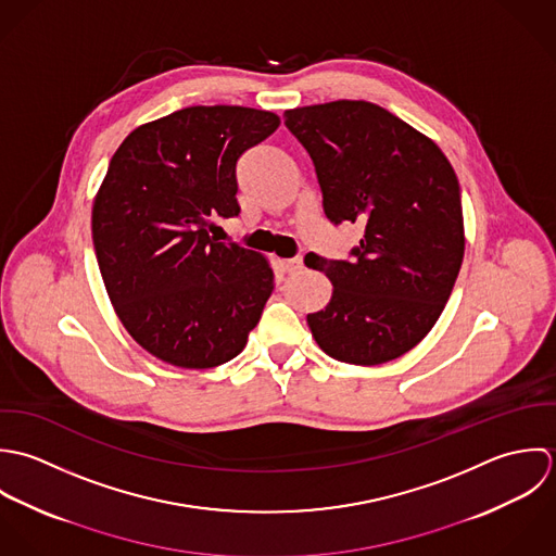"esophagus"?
Here are the masks:
<instances>
[{"label":"esophagus","mask_w":556,"mask_h":556,"mask_svg":"<svg viewBox=\"0 0 556 556\" xmlns=\"http://www.w3.org/2000/svg\"><path fill=\"white\" fill-rule=\"evenodd\" d=\"M281 266H283V270L286 273H296V270H301L303 268V257L301 255H296V257H290V260H283L281 262Z\"/></svg>","instance_id":"34e87169"}]
</instances>
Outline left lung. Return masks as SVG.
<instances>
[{
    "label": "left lung",
    "instance_id": "obj_1",
    "mask_svg": "<svg viewBox=\"0 0 556 556\" xmlns=\"http://www.w3.org/2000/svg\"><path fill=\"white\" fill-rule=\"evenodd\" d=\"M314 161L333 225L358 223L350 260L307 253L333 283L307 316L337 361L380 365L413 350L443 314L464 257L457 176L441 148L397 115L365 101L283 113Z\"/></svg>",
    "mask_w": 556,
    "mask_h": 556
}]
</instances>
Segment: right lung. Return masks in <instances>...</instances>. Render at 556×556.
I'll list each match as a JSON object with an SVG mask.
<instances>
[{
    "mask_svg": "<svg viewBox=\"0 0 556 556\" xmlns=\"http://www.w3.org/2000/svg\"><path fill=\"white\" fill-rule=\"evenodd\" d=\"M277 126L251 108H187L135 128L112 156L92 211L99 268L124 329L169 365L231 361L273 294L268 262L208 227L238 217L236 163Z\"/></svg>",
    "mask_w": 556,
    "mask_h": 556,
    "instance_id": "add662e5",
    "label": "right lung"
}]
</instances>
